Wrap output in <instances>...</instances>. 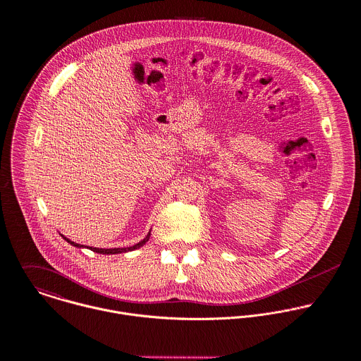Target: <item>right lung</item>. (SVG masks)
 Returning <instances> with one entry per match:
<instances>
[{"instance_id":"add662e5","label":"right lung","mask_w":361,"mask_h":361,"mask_svg":"<svg viewBox=\"0 0 361 361\" xmlns=\"http://www.w3.org/2000/svg\"><path fill=\"white\" fill-rule=\"evenodd\" d=\"M61 237H63L67 243H70L71 245L76 247V248H83V247H85V245H80V244H78V243H73L71 240H68V238H67L66 235H63V234H61ZM149 237H150V231L146 234V237H145L144 240H141L138 244L131 245V247H126V248H96V247H86V248L92 250L93 252H97V254H106V255H110V254H123V252H128V251H134V250H137V248H141L144 244L147 243Z\"/></svg>"}]
</instances>
